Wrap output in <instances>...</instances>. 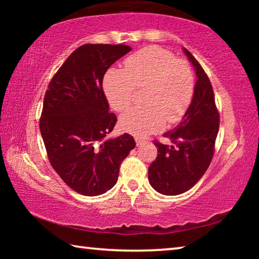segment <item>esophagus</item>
Returning <instances> with one entry per match:
<instances>
[{"label":"esophagus","mask_w":259,"mask_h":259,"mask_svg":"<svg viewBox=\"0 0 259 259\" xmlns=\"http://www.w3.org/2000/svg\"><path fill=\"white\" fill-rule=\"evenodd\" d=\"M135 140H136V144H137V145L139 146V145H142V144L145 142V140H144L143 138H139V137H136L135 138Z\"/></svg>","instance_id":"1"}]
</instances>
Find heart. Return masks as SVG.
<instances>
[{
  "label": "heart",
  "mask_w": 259,
  "mask_h": 259,
  "mask_svg": "<svg viewBox=\"0 0 259 259\" xmlns=\"http://www.w3.org/2000/svg\"><path fill=\"white\" fill-rule=\"evenodd\" d=\"M147 85L143 100L120 117L121 128L144 136L177 123L185 115L194 96V75L187 61L157 46L143 48L124 60V68H108L103 89L111 106L122 112L130 106L136 88Z\"/></svg>",
  "instance_id": "obj_1"
}]
</instances>
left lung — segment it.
<instances>
[{
    "mask_svg": "<svg viewBox=\"0 0 259 259\" xmlns=\"http://www.w3.org/2000/svg\"><path fill=\"white\" fill-rule=\"evenodd\" d=\"M198 80L187 112L176 128L164 134L172 145L154 140L157 156L148 166V181L161 194L178 195L192 188L207 171L214 154L219 113L211 82L200 63L184 49Z\"/></svg>",
    "mask_w": 259,
    "mask_h": 259,
    "instance_id": "left-lung-1",
    "label": "left lung"
}]
</instances>
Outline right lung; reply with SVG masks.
<instances>
[{
  "mask_svg": "<svg viewBox=\"0 0 259 259\" xmlns=\"http://www.w3.org/2000/svg\"><path fill=\"white\" fill-rule=\"evenodd\" d=\"M131 50L125 45H84L56 72L46 91L40 131L48 159L73 191L96 196L115 185L121 162L136 143L123 134L106 139L116 124L108 111L103 77Z\"/></svg>",
  "mask_w": 259,
  "mask_h": 259,
  "instance_id": "1",
  "label": "right lung"
}]
</instances>
